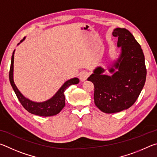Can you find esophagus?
I'll return each mask as SVG.
<instances>
[{"label": "esophagus", "instance_id": "1", "mask_svg": "<svg viewBox=\"0 0 157 157\" xmlns=\"http://www.w3.org/2000/svg\"><path fill=\"white\" fill-rule=\"evenodd\" d=\"M89 76V73L88 71H83L81 72L80 74V76H79V78H80V80L81 81H86V79L87 78V77Z\"/></svg>", "mask_w": 157, "mask_h": 157}]
</instances>
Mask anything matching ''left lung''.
<instances>
[{"mask_svg":"<svg viewBox=\"0 0 157 157\" xmlns=\"http://www.w3.org/2000/svg\"><path fill=\"white\" fill-rule=\"evenodd\" d=\"M112 35L118 37L121 54L114 65L118 71L112 76L103 75V69L97 67L87 81L94 86L96 106L105 113H116L128 109L136 102L144 87L147 70L141 45L125 28H116ZM114 70L111 68L110 72Z\"/></svg>","mask_w":157,"mask_h":157,"instance_id":"8db88e82","label":"left lung"}]
</instances>
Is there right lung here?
I'll return each instance as SVG.
<instances>
[{
	"instance_id": "add662e5",
	"label": "right lung",
	"mask_w": 157,
	"mask_h": 157,
	"mask_svg": "<svg viewBox=\"0 0 157 157\" xmlns=\"http://www.w3.org/2000/svg\"><path fill=\"white\" fill-rule=\"evenodd\" d=\"M25 39L23 38V39L21 40L22 42ZM13 52L12 56V60H11V65H10V74H9V78L10 81L12 86V88L14 91L15 94L17 97L18 99L20 101L21 105H23V108L28 111L29 113L38 115V116L40 117H51L54 116L59 114V112L61 111V109L64 108L65 105V95L64 92L65 90L67 87L71 86V85H74L78 83L79 80L77 78H71L70 80L66 81L65 83L63 85V86L60 87V90L56 92L53 97L50 99L45 101L43 103H35L33 101H29L25 97H24L22 95L21 93L19 92V90L17 89V87L15 86L14 82L13 80Z\"/></svg>"
}]
</instances>
